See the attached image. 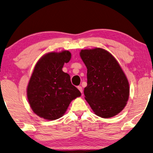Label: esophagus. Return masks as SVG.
<instances>
[{
  "label": "esophagus",
  "instance_id": "1",
  "mask_svg": "<svg viewBox=\"0 0 153 153\" xmlns=\"http://www.w3.org/2000/svg\"><path fill=\"white\" fill-rule=\"evenodd\" d=\"M78 89L79 90V91L81 92V93H82V88L81 86H78Z\"/></svg>",
  "mask_w": 153,
  "mask_h": 153
}]
</instances>
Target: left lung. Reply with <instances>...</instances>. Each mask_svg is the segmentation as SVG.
I'll list each match as a JSON object with an SVG mask.
<instances>
[{
  "mask_svg": "<svg viewBox=\"0 0 153 153\" xmlns=\"http://www.w3.org/2000/svg\"><path fill=\"white\" fill-rule=\"evenodd\" d=\"M80 56L88 69L85 99L97 116L104 119L120 113L129 97V83L118 61L101 48L82 49Z\"/></svg>",
  "mask_w": 153,
  "mask_h": 153,
  "instance_id": "left-lung-1",
  "label": "left lung"
}]
</instances>
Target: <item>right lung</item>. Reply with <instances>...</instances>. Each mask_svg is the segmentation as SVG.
Instances as JSON below:
<instances>
[{"label": "right lung", "mask_w": 153, "mask_h": 153, "mask_svg": "<svg viewBox=\"0 0 153 153\" xmlns=\"http://www.w3.org/2000/svg\"><path fill=\"white\" fill-rule=\"evenodd\" d=\"M71 59L70 51L49 52L38 61L29 81L27 94L34 113L47 120L64 114L71 101L81 95L62 71Z\"/></svg>", "instance_id": "add662e5"}]
</instances>
